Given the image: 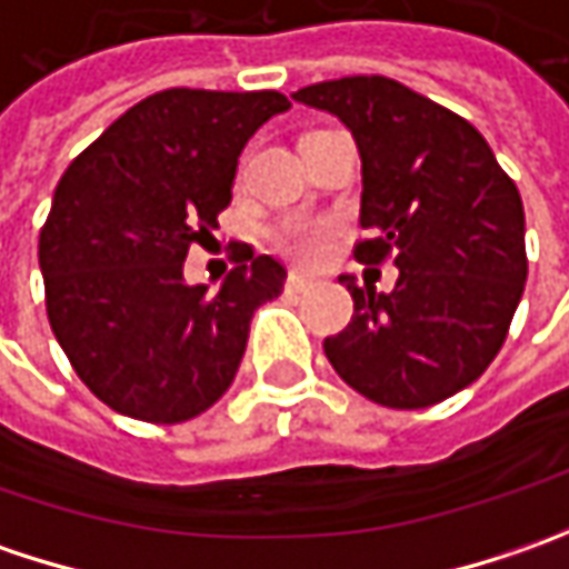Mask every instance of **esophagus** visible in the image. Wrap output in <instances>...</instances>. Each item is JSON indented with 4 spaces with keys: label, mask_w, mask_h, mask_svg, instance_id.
Here are the masks:
<instances>
[{
    "label": "esophagus",
    "mask_w": 569,
    "mask_h": 569,
    "mask_svg": "<svg viewBox=\"0 0 569 569\" xmlns=\"http://www.w3.org/2000/svg\"><path fill=\"white\" fill-rule=\"evenodd\" d=\"M286 286H289V292H306V289H311V280L306 273H289Z\"/></svg>",
    "instance_id": "1"
}]
</instances>
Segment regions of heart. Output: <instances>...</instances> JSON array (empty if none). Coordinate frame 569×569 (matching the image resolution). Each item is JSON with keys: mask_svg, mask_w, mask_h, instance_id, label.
<instances>
[{"mask_svg": "<svg viewBox=\"0 0 569 569\" xmlns=\"http://www.w3.org/2000/svg\"><path fill=\"white\" fill-rule=\"evenodd\" d=\"M277 241L286 254L299 260H315L328 244V229L318 222H286L277 232Z\"/></svg>", "mask_w": 569, "mask_h": 569, "instance_id": "obj_1", "label": "heart"}]
</instances>
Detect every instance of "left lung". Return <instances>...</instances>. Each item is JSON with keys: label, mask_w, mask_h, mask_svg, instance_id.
Returning <instances> with one entry per match:
<instances>
[{"label": "left lung", "mask_w": 569, "mask_h": 569, "mask_svg": "<svg viewBox=\"0 0 569 569\" xmlns=\"http://www.w3.org/2000/svg\"><path fill=\"white\" fill-rule=\"evenodd\" d=\"M333 113L362 161L357 260H395L391 292L340 283L353 318L325 340L337 376L395 410L439 405L500 353L522 299L526 212L487 139L458 113L385 76L299 88Z\"/></svg>", "instance_id": "8db88e82"}]
</instances>
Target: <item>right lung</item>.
Wrapping results in <instances>:
<instances>
[{"instance_id":"right-lung-1","label":"right lung","mask_w":569,"mask_h":569,"mask_svg":"<svg viewBox=\"0 0 569 569\" xmlns=\"http://www.w3.org/2000/svg\"><path fill=\"white\" fill-rule=\"evenodd\" d=\"M283 111L280 91L168 88L60 178L38 244L47 318L76 376L117 413L184 423L236 379L251 315L283 292V263L248 251L210 292L187 286L184 258L229 207L244 142Z\"/></svg>"}]
</instances>
